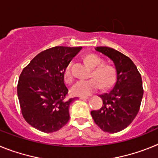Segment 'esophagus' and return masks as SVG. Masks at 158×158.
I'll return each mask as SVG.
<instances>
[{
	"label": "esophagus",
	"mask_w": 158,
	"mask_h": 158,
	"mask_svg": "<svg viewBox=\"0 0 158 158\" xmlns=\"http://www.w3.org/2000/svg\"><path fill=\"white\" fill-rule=\"evenodd\" d=\"M87 99H89V97H88V96H81L80 97V100H87Z\"/></svg>",
	"instance_id": "1"
}]
</instances>
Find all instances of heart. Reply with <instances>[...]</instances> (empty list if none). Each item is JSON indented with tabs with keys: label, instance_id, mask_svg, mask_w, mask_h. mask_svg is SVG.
<instances>
[{
	"label": "heart",
	"instance_id": "b5f03b06",
	"mask_svg": "<svg viewBox=\"0 0 158 158\" xmlns=\"http://www.w3.org/2000/svg\"><path fill=\"white\" fill-rule=\"evenodd\" d=\"M85 61L93 70L91 78L88 80H80L77 81L71 89V93L74 96H87L98 90L101 85L102 89H107L112 85L115 81V69L111 65H101L103 61L95 54H89ZM64 79L67 83H71L73 80L72 73V62L69 63L64 69Z\"/></svg>",
	"mask_w": 158,
	"mask_h": 158
}]
</instances>
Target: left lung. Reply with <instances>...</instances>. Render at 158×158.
<instances>
[{"label":"left lung","mask_w":158,"mask_h":158,"mask_svg":"<svg viewBox=\"0 0 158 158\" xmlns=\"http://www.w3.org/2000/svg\"><path fill=\"white\" fill-rule=\"evenodd\" d=\"M95 50L112 61L116 81L109 93L100 95L103 106L92 111L91 115L102 131L116 133L127 127L139 112L143 96L142 77L136 65L125 54L107 47Z\"/></svg>","instance_id":"obj_1"}]
</instances>
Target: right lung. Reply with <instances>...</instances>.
Instances as JSON below:
<instances>
[{
	"label": "right lung",
	"mask_w": 158,
	"mask_h": 158,
	"mask_svg": "<svg viewBox=\"0 0 158 158\" xmlns=\"http://www.w3.org/2000/svg\"><path fill=\"white\" fill-rule=\"evenodd\" d=\"M81 47H54L37 54L19 77L17 95L22 115L35 129L51 133L69 119V105L77 100L65 99L68 89L64 69Z\"/></svg>",
	"instance_id": "1"
}]
</instances>
